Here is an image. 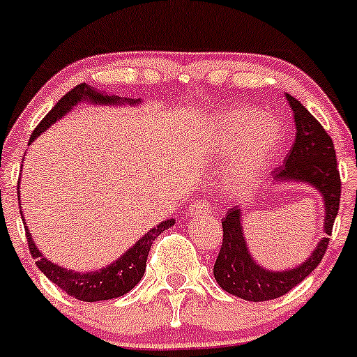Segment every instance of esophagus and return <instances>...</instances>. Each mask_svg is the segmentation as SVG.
<instances>
[{
    "label": "esophagus",
    "mask_w": 357,
    "mask_h": 357,
    "mask_svg": "<svg viewBox=\"0 0 357 357\" xmlns=\"http://www.w3.org/2000/svg\"><path fill=\"white\" fill-rule=\"evenodd\" d=\"M210 203L205 199H198V202L191 203L190 205V213L191 215H199V213H208L210 211Z\"/></svg>",
    "instance_id": "34e87169"
}]
</instances>
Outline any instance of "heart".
Here are the masks:
<instances>
[{"label": "heart", "mask_w": 357, "mask_h": 357, "mask_svg": "<svg viewBox=\"0 0 357 357\" xmlns=\"http://www.w3.org/2000/svg\"><path fill=\"white\" fill-rule=\"evenodd\" d=\"M284 128L276 119L261 121L259 112L237 109L218 123L217 144L223 151H241L234 167V186L245 190L283 146Z\"/></svg>", "instance_id": "b5f03b06"}]
</instances>
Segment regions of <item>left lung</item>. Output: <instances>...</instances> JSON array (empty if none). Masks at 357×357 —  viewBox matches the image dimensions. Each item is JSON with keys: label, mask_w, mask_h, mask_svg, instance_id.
I'll return each mask as SVG.
<instances>
[{"label": "left lung", "mask_w": 357, "mask_h": 357, "mask_svg": "<svg viewBox=\"0 0 357 357\" xmlns=\"http://www.w3.org/2000/svg\"><path fill=\"white\" fill-rule=\"evenodd\" d=\"M296 123V137L283 166L273 172L276 181L310 183L322 193L325 234L331 236L340 205V174L334 142L320 121L296 98L287 95ZM241 211L230 208L222 218L223 238L213 266L215 280L225 291L249 301H268L291 291L324 259L328 237H324L303 264L289 271H268L250 257L241 225Z\"/></svg>", "instance_id": "left-lung-1"}]
</instances>
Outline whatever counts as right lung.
Wrapping results in <instances>:
<instances>
[{"instance_id": "right-lung-1", "label": "right lung", "mask_w": 357, "mask_h": 357, "mask_svg": "<svg viewBox=\"0 0 357 357\" xmlns=\"http://www.w3.org/2000/svg\"><path fill=\"white\" fill-rule=\"evenodd\" d=\"M81 98H89L95 103H139L140 100H130V98H120L115 95H107V93H96L95 89L89 88L88 84H77L76 88L70 89L69 93H66L61 100L57 101V105L50 109L49 113L42 119L40 123L35 127L32 137H30V142L42 134L45 128H49L54 121L64 116L66 112H69L70 107L81 101ZM174 225V220H166L159 223L155 229H152L151 232L146 234L139 242L127 250L119 261H115L113 264L107 266L105 269L95 273H74L69 269L61 268V266L54 264V262L47 261L40 254V250L35 248L32 237H30L29 229L25 227L26 238H29V250L35 259V264L40 269L42 273L52 281L54 284H57L59 288L64 289L69 296L73 298L81 300V301H100V300H112L119 298V296L125 295V293L130 291L132 288L142 280L144 271H146V262L149 250L152 248V242L159 237L160 232H164L166 229Z\"/></svg>"}]
</instances>
